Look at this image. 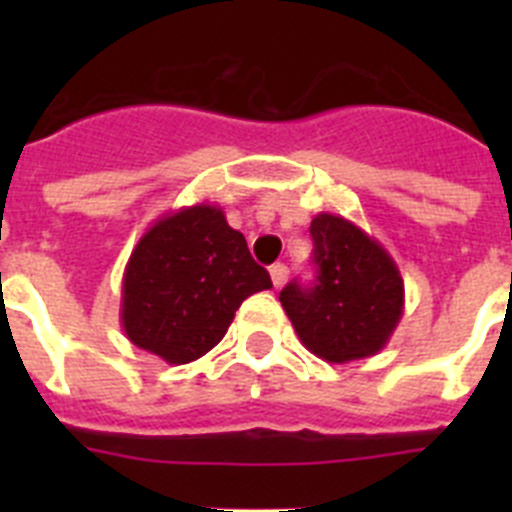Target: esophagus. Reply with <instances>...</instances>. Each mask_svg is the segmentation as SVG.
<instances>
[{
	"label": "esophagus",
	"instance_id": "esophagus-1",
	"mask_svg": "<svg viewBox=\"0 0 512 512\" xmlns=\"http://www.w3.org/2000/svg\"><path fill=\"white\" fill-rule=\"evenodd\" d=\"M269 274H271V282H274V287L279 289L284 282H287V274H289V271H287V266H284V264H274V266H271V269H269Z\"/></svg>",
	"mask_w": 512,
	"mask_h": 512
}]
</instances>
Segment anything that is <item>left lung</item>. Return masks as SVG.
I'll return each mask as SVG.
<instances>
[{
	"label": "left lung",
	"instance_id": "1",
	"mask_svg": "<svg viewBox=\"0 0 512 512\" xmlns=\"http://www.w3.org/2000/svg\"><path fill=\"white\" fill-rule=\"evenodd\" d=\"M310 235L318 277L312 287L289 282L279 292L297 338L330 364L379 354L405 307L400 269L382 243L341 215H315Z\"/></svg>",
	"mask_w": 512,
	"mask_h": 512
}]
</instances>
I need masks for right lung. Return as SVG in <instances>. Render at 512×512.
I'll use <instances>...</instances> for the list:
<instances>
[{"label":"right lung","mask_w":512,"mask_h":512,"mask_svg":"<svg viewBox=\"0 0 512 512\" xmlns=\"http://www.w3.org/2000/svg\"><path fill=\"white\" fill-rule=\"evenodd\" d=\"M271 289L243 233L217 205L158 217L122 274L120 323L130 343L166 364H189L223 341L246 297Z\"/></svg>","instance_id":"right-lung-1"}]
</instances>
